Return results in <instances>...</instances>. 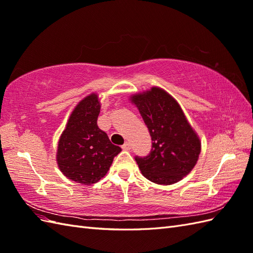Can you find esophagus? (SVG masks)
I'll list each match as a JSON object with an SVG mask.
<instances>
[{
  "instance_id": "1",
  "label": "esophagus",
  "mask_w": 253,
  "mask_h": 253,
  "mask_svg": "<svg viewBox=\"0 0 253 253\" xmlns=\"http://www.w3.org/2000/svg\"><path fill=\"white\" fill-rule=\"evenodd\" d=\"M122 149H123V150H125V151L130 150V149H131V144L129 143L128 141H126V142L122 145Z\"/></svg>"
}]
</instances>
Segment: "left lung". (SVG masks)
Wrapping results in <instances>:
<instances>
[{"instance_id": "8db88e82", "label": "left lung", "mask_w": 253, "mask_h": 253, "mask_svg": "<svg viewBox=\"0 0 253 253\" xmlns=\"http://www.w3.org/2000/svg\"><path fill=\"white\" fill-rule=\"evenodd\" d=\"M148 127L152 150L146 157H136L144 177L156 184L177 183L195 167L202 151L198 134L180 104L161 87H152L130 96Z\"/></svg>"}]
</instances>
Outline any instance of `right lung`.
Wrapping results in <instances>:
<instances>
[{"label":"right lung","mask_w":253,"mask_h":253,"mask_svg":"<svg viewBox=\"0 0 253 253\" xmlns=\"http://www.w3.org/2000/svg\"><path fill=\"white\" fill-rule=\"evenodd\" d=\"M98 93L76 104L58 141L56 161L64 177L90 185L102 179L122 149L111 142L97 125L100 113Z\"/></svg>","instance_id":"right-lung-1"}]
</instances>
